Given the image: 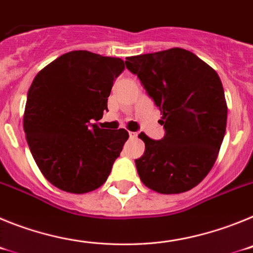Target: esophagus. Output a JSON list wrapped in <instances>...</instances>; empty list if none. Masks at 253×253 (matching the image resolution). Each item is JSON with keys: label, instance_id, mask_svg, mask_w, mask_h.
I'll return each instance as SVG.
<instances>
[{"label": "esophagus", "instance_id": "obj_1", "mask_svg": "<svg viewBox=\"0 0 253 253\" xmlns=\"http://www.w3.org/2000/svg\"><path fill=\"white\" fill-rule=\"evenodd\" d=\"M129 137H130V138H137L138 137V133H135V131H129Z\"/></svg>", "mask_w": 253, "mask_h": 253}]
</instances>
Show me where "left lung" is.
I'll list each match as a JSON object with an SVG mask.
<instances>
[{
    "label": "left lung",
    "mask_w": 253,
    "mask_h": 253,
    "mask_svg": "<svg viewBox=\"0 0 253 253\" xmlns=\"http://www.w3.org/2000/svg\"><path fill=\"white\" fill-rule=\"evenodd\" d=\"M160 107L165 137L144 133L143 156L135 160L147 187L180 194L195 187L218 157L227 126V102L218 73L194 53L181 48L134 55L125 60Z\"/></svg>",
    "instance_id": "obj_1"
}]
</instances>
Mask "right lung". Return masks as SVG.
I'll use <instances>...</instances> for the list:
<instances>
[{"instance_id":"add662e5","label":"right lung","mask_w":253,"mask_h":253,"mask_svg":"<svg viewBox=\"0 0 253 253\" xmlns=\"http://www.w3.org/2000/svg\"><path fill=\"white\" fill-rule=\"evenodd\" d=\"M124 60L73 50L44 67L28 91L24 130L44 177L72 194L96 190L110 175L129 134L101 129Z\"/></svg>"}]
</instances>
